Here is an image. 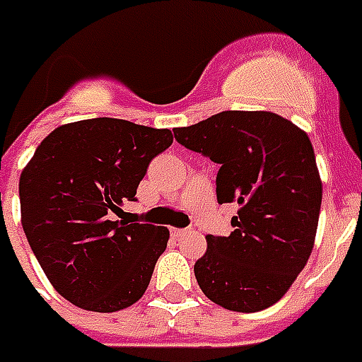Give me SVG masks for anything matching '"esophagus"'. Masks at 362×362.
<instances>
[{
    "mask_svg": "<svg viewBox=\"0 0 362 362\" xmlns=\"http://www.w3.org/2000/svg\"><path fill=\"white\" fill-rule=\"evenodd\" d=\"M187 230H183V228H171V235H173V238H183Z\"/></svg>",
    "mask_w": 362,
    "mask_h": 362,
    "instance_id": "1",
    "label": "esophagus"
}]
</instances>
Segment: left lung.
I'll list each match as a JSON object with an SVG mask.
<instances>
[{"mask_svg":"<svg viewBox=\"0 0 362 362\" xmlns=\"http://www.w3.org/2000/svg\"><path fill=\"white\" fill-rule=\"evenodd\" d=\"M175 140L220 165L218 202H238L230 235H206L197 283L214 304L259 312L283 298L308 263L322 179L308 134L269 111H222Z\"/></svg>","mask_w":362,"mask_h":362,"instance_id":"obj_1","label":"left lung"}]
</instances>
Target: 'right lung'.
<instances>
[{"label":"right lung","mask_w":362,"mask_h":362,"mask_svg":"<svg viewBox=\"0 0 362 362\" xmlns=\"http://www.w3.org/2000/svg\"><path fill=\"white\" fill-rule=\"evenodd\" d=\"M173 144L168 128L120 119L62 124L19 179L21 224L48 281L79 308L119 312L142 298L169 230L117 220L150 161Z\"/></svg>","instance_id":"add662e5"}]
</instances>
